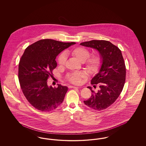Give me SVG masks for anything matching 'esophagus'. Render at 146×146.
Here are the masks:
<instances>
[{"mask_svg": "<svg viewBox=\"0 0 146 146\" xmlns=\"http://www.w3.org/2000/svg\"><path fill=\"white\" fill-rule=\"evenodd\" d=\"M70 88H73V89H79L80 87L78 86H69Z\"/></svg>", "mask_w": 146, "mask_h": 146, "instance_id": "esophagus-1", "label": "esophagus"}]
</instances>
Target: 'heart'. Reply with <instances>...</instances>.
<instances>
[{
  "label": "heart",
  "instance_id": "b5f03b06",
  "mask_svg": "<svg viewBox=\"0 0 146 146\" xmlns=\"http://www.w3.org/2000/svg\"><path fill=\"white\" fill-rule=\"evenodd\" d=\"M72 55L75 56L79 61L83 62L86 70L90 73H95L97 71L100 65V58L97 55L90 56L89 51L83 47H77L70 51ZM67 60L66 52H63L58 57V63L60 66H63ZM85 76L82 72H76L70 74L67 76V79L70 83L78 84L81 82L82 78Z\"/></svg>",
  "mask_w": 146,
  "mask_h": 146
}]
</instances>
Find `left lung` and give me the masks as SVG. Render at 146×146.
<instances>
[{
  "label": "left lung",
  "mask_w": 146,
  "mask_h": 146,
  "mask_svg": "<svg viewBox=\"0 0 146 146\" xmlns=\"http://www.w3.org/2000/svg\"><path fill=\"white\" fill-rule=\"evenodd\" d=\"M80 44L97 50L102 63L98 73L91 80V84H98L100 90L95 92L88 86L92 94L84 102L95 111L104 110L116 101L124 86L126 67L121 52L117 46L107 40H92Z\"/></svg>",
  "instance_id": "obj_1"
}]
</instances>
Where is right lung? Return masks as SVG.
<instances>
[{"mask_svg": "<svg viewBox=\"0 0 146 146\" xmlns=\"http://www.w3.org/2000/svg\"><path fill=\"white\" fill-rule=\"evenodd\" d=\"M75 44L46 39L25 49L19 65V80L25 96L36 109L51 111L62 103L68 87L58 84L54 88L47 80L57 66V56Z\"/></svg>", "mask_w": 146, "mask_h": 146, "instance_id": "obj_1", "label": "right lung"}]
</instances>
